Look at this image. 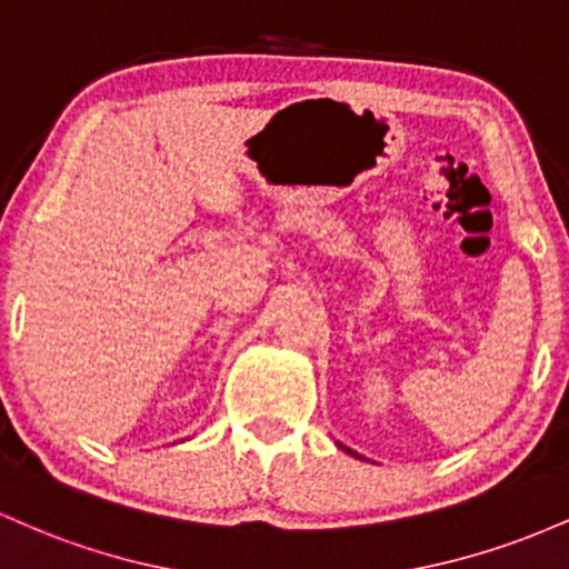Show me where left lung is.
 <instances>
[{
	"label": "left lung",
	"mask_w": 569,
	"mask_h": 569,
	"mask_svg": "<svg viewBox=\"0 0 569 569\" xmlns=\"http://www.w3.org/2000/svg\"><path fill=\"white\" fill-rule=\"evenodd\" d=\"M338 446H341V443H338ZM341 449H343V451H347V455H352V457H357V455H355V451H352V449H347V446H341Z\"/></svg>",
	"instance_id": "1"
}]
</instances>
